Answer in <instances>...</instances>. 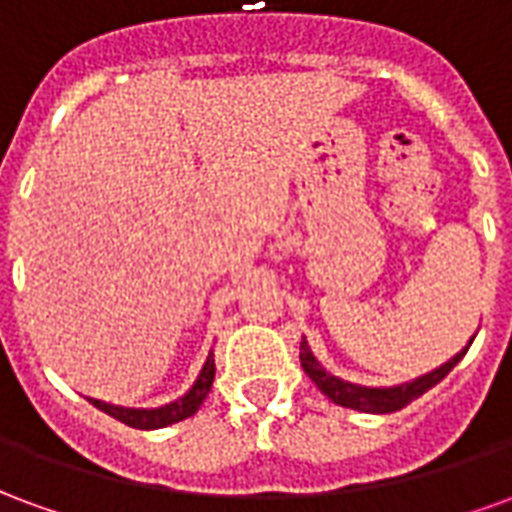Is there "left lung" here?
<instances>
[{
    "label": "left lung",
    "mask_w": 512,
    "mask_h": 512,
    "mask_svg": "<svg viewBox=\"0 0 512 512\" xmlns=\"http://www.w3.org/2000/svg\"><path fill=\"white\" fill-rule=\"evenodd\" d=\"M474 340V337H472ZM469 340V345H472ZM469 345L458 351V354L447 359L444 365L436 367V370H430L425 376L411 378L406 384H395V386H362V384H351V381H343V378L332 376V373H326V367L315 359L312 354L310 343H307V337L301 340V367H304V373L315 381V386L321 389L323 395L329 397L332 403L345 408H354V411H365V414H392V411H400L403 406H408L411 400H417L419 395H425L428 389L439 384L441 378L450 373L452 367L458 365L463 359V354L469 351Z\"/></svg>",
    "instance_id": "obj_1"
}]
</instances>
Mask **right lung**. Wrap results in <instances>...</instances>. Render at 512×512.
<instances>
[{"label": "right lung", "instance_id": "obj_1", "mask_svg": "<svg viewBox=\"0 0 512 512\" xmlns=\"http://www.w3.org/2000/svg\"><path fill=\"white\" fill-rule=\"evenodd\" d=\"M213 376H216V362H213V351L205 359V365H202L200 376L194 378V384L178 397V400H169L164 406L158 408H131V406H115V403H106V400H95L90 397V403L95 408H101L104 414L109 417L120 419V422H126L131 428L139 430H158V428H167V425H175L180 419L191 417V414H197V408L202 406V400L208 397L213 384Z\"/></svg>", "mask_w": 512, "mask_h": 512}]
</instances>
